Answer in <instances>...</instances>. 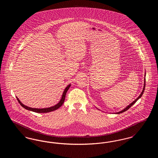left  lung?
<instances>
[{
  "instance_id": "obj_1",
  "label": "left lung",
  "mask_w": 158,
  "mask_h": 158,
  "mask_svg": "<svg viewBox=\"0 0 158 158\" xmlns=\"http://www.w3.org/2000/svg\"><path fill=\"white\" fill-rule=\"evenodd\" d=\"M145 77H146V72H145V74H144V86H143V90H142V92H141V94H140V95L137 97V98H136L135 99V100L134 101H133L131 104H130L129 105H127L126 108H124L123 110H122L121 111H119V112H117V113H115L114 114H120V113H123V112H124V111H127V110H128L131 106L133 105H134L135 104V102L138 100V99H139L140 98H141L142 97V96L143 95V92H144V88H145V85H146V83H145V82H146V78H145ZM97 108V107H96ZM98 110H99L98 109V108H97Z\"/></svg>"
}]
</instances>
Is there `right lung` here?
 <instances>
[{
    "label": "right lung",
    "instance_id": "1",
    "mask_svg": "<svg viewBox=\"0 0 158 158\" xmlns=\"http://www.w3.org/2000/svg\"><path fill=\"white\" fill-rule=\"evenodd\" d=\"M70 86H71V84L68 85V86H66V88L64 89V90L63 92L61 98L60 99V101H59L56 105H54L53 106L48 107V108H31V107H30V106H26V105L23 104V103L21 102V101L19 99V98H18L17 97H16V98H17V100H18V101L19 102V103L21 104V105L23 106V108H24L25 109H26V110H29V111H31L37 113H49V112H52V111H55V110L59 109L60 106L63 104V103H64V102L65 97H66V92H67L68 89H69V88L70 87Z\"/></svg>",
    "mask_w": 158,
    "mask_h": 158
}]
</instances>
